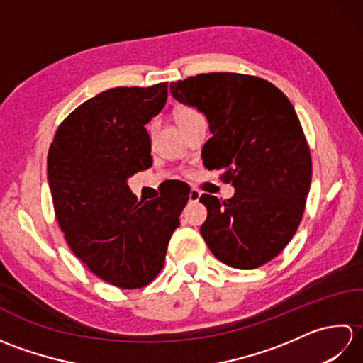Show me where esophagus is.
Returning <instances> with one entry per match:
<instances>
[{"label": "esophagus", "mask_w": 363, "mask_h": 363, "mask_svg": "<svg viewBox=\"0 0 363 363\" xmlns=\"http://www.w3.org/2000/svg\"><path fill=\"white\" fill-rule=\"evenodd\" d=\"M199 196H201V191L196 190V189H191L189 191V203H198Z\"/></svg>", "instance_id": "obj_1"}]
</instances>
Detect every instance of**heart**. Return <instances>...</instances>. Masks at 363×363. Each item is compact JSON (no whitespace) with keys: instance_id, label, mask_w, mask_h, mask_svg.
I'll use <instances>...</instances> for the list:
<instances>
[{"instance_id":"heart-1","label":"heart","mask_w":363,"mask_h":363,"mask_svg":"<svg viewBox=\"0 0 363 363\" xmlns=\"http://www.w3.org/2000/svg\"><path fill=\"white\" fill-rule=\"evenodd\" d=\"M198 117H201V115H199V112H196L195 109H191V107H181V109H177L176 112V121L179 126L186 125V123L195 120Z\"/></svg>"}]
</instances>
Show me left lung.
<instances>
[{
  "mask_svg": "<svg viewBox=\"0 0 363 363\" xmlns=\"http://www.w3.org/2000/svg\"><path fill=\"white\" fill-rule=\"evenodd\" d=\"M177 101L206 115L212 169L234 196L201 195V235L223 264L252 269L279 254L303 218L312 181L309 145L289 98L272 82L238 73L196 74L169 84Z\"/></svg>",
  "mask_w": 363,
  "mask_h": 363,
  "instance_id": "left-lung-1",
  "label": "left lung"
}]
</instances>
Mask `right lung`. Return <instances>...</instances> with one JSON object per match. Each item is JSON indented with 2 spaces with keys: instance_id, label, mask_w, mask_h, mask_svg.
<instances>
[{
  "instance_id": "right-lung-1",
  "label": "right lung",
  "mask_w": 363,
  "mask_h": 363,
  "mask_svg": "<svg viewBox=\"0 0 363 363\" xmlns=\"http://www.w3.org/2000/svg\"><path fill=\"white\" fill-rule=\"evenodd\" d=\"M168 84L101 91L62 121L48 152L54 211L74 256L99 279L140 289L159 274L187 198L137 201L128 179L150 168L145 125L164 109Z\"/></svg>"
}]
</instances>
